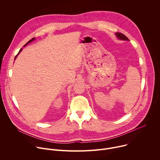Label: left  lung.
<instances>
[{"label": "left lung", "instance_id": "obj_1", "mask_svg": "<svg viewBox=\"0 0 160 160\" xmlns=\"http://www.w3.org/2000/svg\"><path fill=\"white\" fill-rule=\"evenodd\" d=\"M115 35H117V38H119L120 40H127V41H129V39L125 35H123V33H116Z\"/></svg>", "mask_w": 160, "mask_h": 160}]
</instances>
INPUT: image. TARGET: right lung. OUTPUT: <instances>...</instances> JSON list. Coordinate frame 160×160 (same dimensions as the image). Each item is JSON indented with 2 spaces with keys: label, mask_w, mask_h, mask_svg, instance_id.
<instances>
[{
  "label": "right lung",
  "mask_w": 160,
  "mask_h": 160,
  "mask_svg": "<svg viewBox=\"0 0 160 160\" xmlns=\"http://www.w3.org/2000/svg\"><path fill=\"white\" fill-rule=\"evenodd\" d=\"M35 40V38H32V39H31V40H29V41H28V42H27V43H26V44H25V45H24V46H26V45H28V43H30V42H32V41H33V40ZM21 51H22V49H20V50H19V52H18V54H17V55H16V56H15V58H14V59H16V58H17V56H18V54H19V53H20V52H21Z\"/></svg>",
  "instance_id": "right-lung-1"
}]
</instances>
